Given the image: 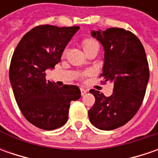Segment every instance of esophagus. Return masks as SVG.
I'll use <instances>...</instances> for the list:
<instances>
[{"instance_id":"obj_1","label":"esophagus","mask_w":158,"mask_h":158,"mask_svg":"<svg viewBox=\"0 0 158 158\" xmlns=\"http://www.w3.org/2000/svg\"><path fill=\"white\" fill-rule=\"evenodd\" d=\"M80 90H81V95H82V96H83V95L87 92V89H83V88L80 89Z\"/></svg>"}]
</instances>
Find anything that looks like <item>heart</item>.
Returning a JSON list of instances; mask_svg holds the SVG:
<instances>
[{
	"instance_id": "obj_1",
	"label": "heart",
	"mask_w": 158,
	"mask_h": 158,
	"mask_svg": "<svg viewBox=\"0 0 158 158\" xmlns=\"http://www.w3.org/2000/svg\"><path fill=\"white\" fill-rule=\"evenodd\" d=\"M81 45H82V49L85 52V53L91 51V50H94V49L98 50V47H99L98 41L95 40L94 39H91V38L83 39L81 42Z\"/></svg>"
}]
</instances>
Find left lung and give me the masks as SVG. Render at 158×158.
Wrapping results in <instances>:
<instances>
[{
    "label": "left lung",
    "instance_id": "1",
    "mask_svg": "<svg viewBox=\"0 0 158 158\" xmlns=\"http://www.w3.org/2000/svg\"><path fill=\"white\" fill-rule=\"evenodd\" d=\"M91 35L104 46L105 64L100 77L103 83H113L112 96L90 89L95 103L89 110L91 124L101 130L124 126L142 106L149 78V63L140 40L129 31L109 28L93 31Z\"/></svg>",
    "mask_w": 158,
    "mask_h": 158
}]
</instances>
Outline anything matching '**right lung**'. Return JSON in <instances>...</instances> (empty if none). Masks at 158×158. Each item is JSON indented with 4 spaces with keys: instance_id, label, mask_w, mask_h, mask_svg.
Returning <instances> with one entry per match:
<instances>
[{
    "instance_id": "right-lung-1",
    "label": "right lung",
    "mask_w": 158,
    "mask_h": 158,
    "mask_svg": "<svg viewBox=\"0 0 158 158\" xmlns=\"http://www.w3.org/2000/svg\"><path fill=\"white\" fill-rule=\"evenodd\" d=\"M79 26H36L25 34L14 51L9 80L20 111L30 123L44 130L62 127L70 102L81 98L76 85L59 88L46 80V72L60 62L61 54Z\"/></svg>"
}]
</instances>
